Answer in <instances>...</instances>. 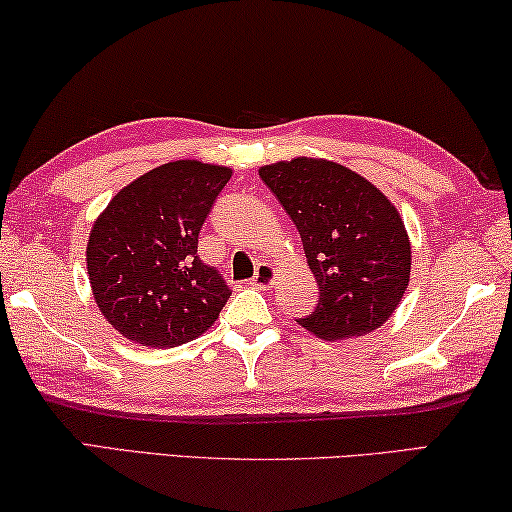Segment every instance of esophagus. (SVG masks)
I'll return each mask as SVG.
<instances>
[{"label": "esophagus", "instance_id": "esophagus-1", "mask_svg": "<svg viewBox=\"0 0 512 512\" xmlns=\"http://www.w3.org/2000/svg\"><path fill=\"white\" fill-rule=\"evenodd\" d=\"M275 275H278V271H275L273 264L259 262L257 269H255V275H253V282H250V285L259 287V289H266V287H271L273 282H275Z\"/></svg>", "mask_w": 512, "mask_h": 512}]
</instances>
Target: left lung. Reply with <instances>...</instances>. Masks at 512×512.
<instances>
[{
  "label": "left lung",
  "instance_id": "left-lung-1",
  "mask_svg": "<svg viewBox=\"0 0 512 512\" xmlns=\"http://www.w3.org/2000/svg\"><path fill=\"white\" fill-rule=\"evenodd\" d=\"M291 216L319 303L300 326L335 339L369 335L394 314L410 282L401 214L369 180L328 159L296 157L259 168Z\"/></svg>",
  "mask_w": 512,
  "mask_h": 512
}]
</instances>
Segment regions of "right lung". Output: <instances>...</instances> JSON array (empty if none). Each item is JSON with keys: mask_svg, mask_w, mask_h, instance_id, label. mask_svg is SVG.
<instances>
[{"mask_svg": "<svg viewBox=\"0 0 512 512\" xmlns=\"http://www.w3.org/2000/svg\"><path fill=\"white\" fill-rule=\"evenodd\" d=\"M227 166L180 159L136 177L111 198L86 246L104 319L129 342L173 348L214 326L230 287L198 257V234Z\"/></svg>", "mask_w": 512, "mask_h": 512, "instance_id": "obj_1", "label": "right lung"}]
</instances>
